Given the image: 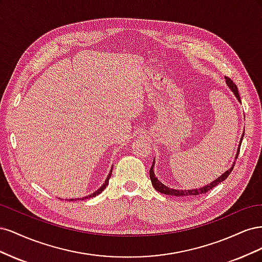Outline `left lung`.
I'll return each mask as SVG.
<instances>
[{
    "label": "left lung",
    "mask_w": 262,
    "mask_h": 262,
    "mask_svg": "<svg viewBox=\"0 0 262 262\" xmlns=\"http://www.w3.org/2000/svg\"><path fill=\"white\" fill-rule=\"evenodd\" d=\"M225 80H226L227 85L229 86V89H231V90L233 91V93L235 94L236 98L241 101V96H239V94H238V90H237L236 84L231 80V78L227 77V76H225ZM243 138H244V134H243V137H242V139H241L238 152H237V154H236V160H237V157H238V154H239V149H241ZM153 167H154V162H153L152 167H150V169H149V178H150V181H152L153 187L157 190L158 192L164 193V194H168V195H175V196H193V195H198V194H202V193L208 192L209 190L213 189L214 187L217 186L219 184H221L222 181H224V180L229 176V173L232 172V170H233V168H234V165L232 166L231 169L225 171V172L223 173V175L220 176L216 180H214L213 182H211L210 185L205 186V187H203V188H200V189H192V190H176V189H171V188L166 187L165 185H163L162 182L155 177V173H154V171H153Z\"/></svg>",
    "instance_id": "left-lung-1"
}]
</instances>
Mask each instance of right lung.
<instances>
[{
  "label": "right lung",
  "mask_w": 262,
  "mask_h": 262,
  "mask_svg": "<svg viewBox=\"0 0 262 262\" xmlns=\"http://www.w3.org/2000/svg\"><path fill=\"white\" fill-rule=\"evenodd\" d=\"M112 172H113V168H112V170H110V172H109V175H108V177H107V179H106V181L104 182V185H102L98 190H97V191H95L93 194H90V195H87V196H85V198H82V200H85V199H89V198H93V196H96V195H98L99 193H101L102 191H104V190H105V188L108 186V182H109V178L110 177H112ZM71 201H74L73 199H70ZM69 200V201H70ZM78 200V199H77Z\"/></svg>",
  "instance_id": "obj_1"
}]
</instances>
